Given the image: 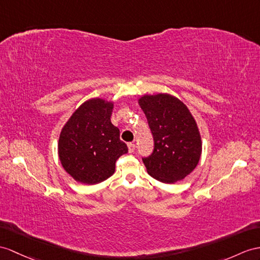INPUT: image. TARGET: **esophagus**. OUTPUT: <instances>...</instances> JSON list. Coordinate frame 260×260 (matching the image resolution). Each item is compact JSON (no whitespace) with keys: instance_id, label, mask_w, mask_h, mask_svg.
Here are the masks:
<instances>
[{"instance_id":"esophagus-1","label":"esophagus","mask_w":260,"mask_h":260,"mask_svg":"<svg viewBox=\"0 0 260 260\" xmlns=\"http://www.w3.org/2000/svg\"><path fill=\"white\" fill-rule=\"evenodd\" d=\"M135 149H136V144L135 143H132V142L128 143V150H129L130 153H132V152L135 151Z\"/></svg>"}]
</instances>
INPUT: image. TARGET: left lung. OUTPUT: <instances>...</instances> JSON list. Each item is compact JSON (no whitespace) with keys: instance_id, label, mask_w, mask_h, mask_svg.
Returning a JSON list of instances; mask_svg holds the SVG:
<instances>
[{"instance_id":"8db88e82","label":"left lung","mask_w":260,"mask_h":260,"mask_svg":"<svg viewBox=\"0 0 260 260\" xmlns=\"http://www.w3.org/2000/svg\"><path fill=\"white\" fill-rule=\"evenodd\" d=\"M154 139V150L143 163L162 183L181 181L193 172L202 154V138L186 105L169 93L144 94L138 100Z\"/></svg>"}]
</instances>
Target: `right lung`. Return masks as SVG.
Segmentation results:
<instances>
[{"mask_svg": "<svg viewBox=\"0 0 260 260\" xmlns=\"http://www.w3.org/2000/svg\"><path fill=\"white\" fill-rule=\"evenodd\" d=\"M113 101L91 98L61 128L58 156L66 172L82 184H97L115 173L116 161L128 152L111 123Z\"/></svg>", "mask_w": 260, "mask_h": 260, "instance_id": "1", "label": "right lung"}]
</instances>
